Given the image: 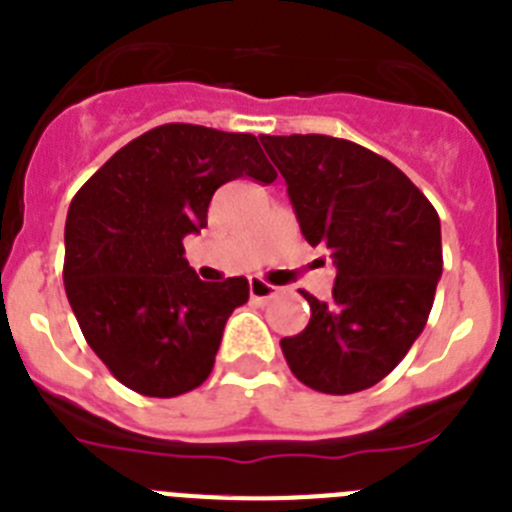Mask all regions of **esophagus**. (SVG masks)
Here are the masks:
<instances>
[{
	"instance_id": "esophagus-1",
	"label": "esophagus",
	"mask_w": 512,
	"mask_h": 512,
	"mask_svg": "<svg viewBox=\"0 0 512 512\" xmlns=\"http://www.w3.org/2000/svg\"><path fill=\"white\" fill-rule=\"evenodd\" d=\"M277 292H279L277 287H271V284L261 282V279H251V282H248V295H251V300L266 302L277 295Z\"/></svg>"
}]
</instances>
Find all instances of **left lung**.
<instances>
[{
  "label": "left lung",
  "instance_id": "1",
  "mask_svg": "<svg viewBox=\"0 0 512 512\" xmlns=\"http://www.w3.org/2000/svg\"><path fill=\"white\" fill-rule=\"evenodd\" d=\"M284 176L310 246L336 264L333 297L310 302V323L282 338L302 384L325 395L374 387L405 359L431 315L441 279V220L387 158L330 135H259Z\"/></svg>",
  "mask_w": 512,
  "mask_h": 512
}]
</instances>
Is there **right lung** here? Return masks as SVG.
<instances>
[{
	"label": "right lung",
	"mask_w": 512,
	"mask_h": 512,
	"mask_svg": "<svg viewBox=\"0 0 512 512\" xmlns=\"http://www.w3.org/2000/svg\"><path fill=\"white\" fill-rule=\"evenodd\" d=\"M238 176L277 179L256 135L169 122L130 140L71 200L66 297L94 354L138 395L200 387L230 312L248 302L246 277L202 282L182 243Z\"/></svg>",
	"instance_id": "1"
}]
</instances>
